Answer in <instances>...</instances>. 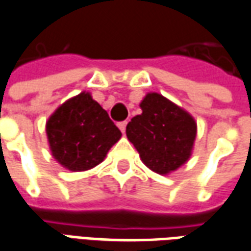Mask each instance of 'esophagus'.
Returning <instances> with one entry per match:
<instances>
[{
	"instance_id": "34e87169",
	"label": "esophagus",
	"mask_w": 251,
	"mask_h": 251,
	"mask_svg": "<svg viewBox=\"0 0 251 251\" xmlns=\"http://www.w3.org/2000/svg\"><path fill=\"white\" fill-rule=\"evenodd\" d=\"M126 125H127V122H126V121H122V122H118V127H120V130L122 131V133H125Z\"/></svg>"
}]
</instances>
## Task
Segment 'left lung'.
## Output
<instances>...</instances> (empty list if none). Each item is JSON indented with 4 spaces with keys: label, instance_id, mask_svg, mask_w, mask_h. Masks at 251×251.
I'll return each instance as SVG.
<instances>
[{
    "label": "left lung",
    "instance_id": "1",
    "mask_svg": "<svg viewBox=\"0 0 251 251\" xmlns=\"http://www.w3.org/2000/svg\"><path fill=\"white\" fill-rule=\"evenodd\" d=\"M142 113L126 126L127 140L142 162L158 174H169L190 158L197 124L187 111L158 93L146 94Z\"/></svg>",
    "mask_w": 251,
    "mask_h": 251
}]
</instances>
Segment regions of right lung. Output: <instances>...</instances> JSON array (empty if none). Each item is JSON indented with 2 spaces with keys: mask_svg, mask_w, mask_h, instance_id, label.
I'll return each instance as SVG.
<instances>
[{
  "mask_svg": "<svg viewBox=\"0 0 251 251\" xmlns=\"http://www.w3.org/2000/svg\"><path fill=\"white\" fill-rule=\"evenodd\" d=\"M46 134L53 157L72 172L97 166L122 135L107 111L85 92L68 100L50 116Z\"/></svg>",
  "mask_w": 251,
  "mask_h": 251,
  "instance_id": "1",
  "label": "right lung"
}]
</instances>
